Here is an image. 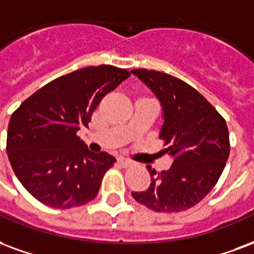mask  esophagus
Masks as SVG:
<instances>
[{"label": "esophagus", "mask_w": 254, "mask_h": 254, "mask_svg": "<svg viewBox=\"0 0 254 254\" xmlns=\"http://www.w3.org/2000/svg\"><path fill=\"white\" fill-rule=\"evenodd\" d=\"M118 163L122 165V167H129V165L133 164V161L130 159H127V157H120L118 159Z\"/></svg>", "instance_id": "1"}]
</instances>
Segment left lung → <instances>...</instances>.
<instances>
[{
    "label": "left lung",
    "mask_w": 254,
    "mask_h": 254,
    "mask_svg": "<svg viewBox=\"0 0 254 254\" xmlns=\"http://www.w3.org/2000/svg\"><path fill=\"white\" fill-rule=\"evenodd\" d=\"M153 91L163 108L160 138L174 159L170 170L149 165V189L132 192L138 203L157 213L194 207L217 185L230 153L226 121L211 103L183 80L153 69H132Z\"/></svg>",
    "instance_id": "left-lung-1"
}]
</instances>
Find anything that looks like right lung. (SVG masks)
Instances as JSON below:
<instances>
[{"mask_svg": "<svg viewBox=\"0 0 254 254\" xmlns=\"http://www.w3.org/2000/svg\"><path fill=\"white\" fill-rule=\"evenodd\" d=\"M130 72L114 65L86 67L56 78L25 99L7 127L10 165L28 192L54 208L93 200L116 157L94 153L76 132L89 127L101 99Z\"/></svg>", "mask_w": 254, "mask_h": 254, "instance_id": "add662e5", "label": "right lung"}]
</instances>
